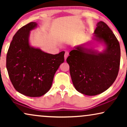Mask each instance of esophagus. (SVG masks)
<instances>
[{"mask_svg": "<svg viewBox=\"0 0 127 127\" xmlns=\"http://www.w3.org/2000/svg\"><path fill=\"white\" fill-rule=\"evenodd\" d=\"M68 55H69L68 52H66V53H65V55H64V58H65V61H66V58H67V57H68Z\"/></svg>", "mask_w": 127, "mask_h": 127, "instance_id": "esophagus-1", "label": "esophagus"}]
</instances>
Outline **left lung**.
I'll return each mask as SVG.
<instances>
[{"label":"left lung","instance_id":"obj_1","mask_svg":"<svg viewBox=\"0 0 127 127\" xmlns=\"http://www.w3.org/2000/svg\"><path fill=\"white\" fill-rule=\"evenodd\" d=\"M93 40L103 44L102 51L90 42L74 47L66 61L73 84L83 94L94 96L107 90L117 78L120 63L119 41L106 24L98 22Z\"/></svg>","mask_w":127,"mask_h":127}]
</instances>
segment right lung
<instances>
[{"instance_id":"add662e5","label":"right lung","mask_w":127,"mask_h":127,"mask_svg":"<svg viewBox=\"0 0 127 127\" xmlns=\"http://www.w3.org/2000/svg\"><path fill=\"white\" fill-rule=\"evenodd\" d=\"M38 27L31 22L17 31L14 36L6 57V67L14 87L25 96L39 97L50 89L54 76L64 62V54L45 53L31 46V31Z\"/></svg>"}]
</instances>
